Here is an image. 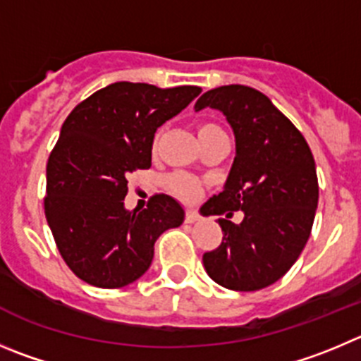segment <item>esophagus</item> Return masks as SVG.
<instances>
[{
    "label": "esophagus",
    "instance_id": "34e87169",
    "mask_svg": "<svg viewBox=\"0 0 361 361\" xmlns=\"http://www.w3.org/2000/svg\"><path fill=\"white\" fill-rule=\"evenodd\" d=\"M200 221V214L196 210H188L187 215H185V222L192 224V222H197Z\"/></svg>",
    "mask_w": 361,
    "mask_h": 361
}]
</instances>
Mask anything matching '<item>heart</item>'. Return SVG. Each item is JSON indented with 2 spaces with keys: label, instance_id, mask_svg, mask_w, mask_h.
Masks as SVG:
<instances>
[{
  "label": "heart",
  "instance_id": "obj_1",
  "mask_svg": "<svg viewBox=\"0 0 361 361\" xmlns=\"http://www.w3.org/2000/svg\"><path fill=\"white\" fill-rule=\"evenodd\" d=\"M221 133H224V131H222L221 128L214 123H203V124H200V128H197L200 140L210 139V137H214V135H221ZM157 140H158V137H157ZM157 140H154V146H157ZM169 187H171V190H173L174 194L180 197V200H185V201L194 200V197H196L201 190L200 183H197L194 178H190L188 174H183V173L173 174V176L169 178Z\"/></svg>",
  "mask_w": 361,
  "mask_h": 361
}]
</instances>
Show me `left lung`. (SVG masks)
Returning <instances> with one entry per match:
<instances>
[{"instance_id":"obj_1","label":"left lung","mask_w":361,"mask_h":361,"mask_svg":"<svg viewBox=\"0 0 361 361\" xmlns=\"http://www.w3.org/2000/svg\"><path fill=\"white\" fill-rule=\"evenodd\" d=\"M224 114L235 135V160L222 192L203 204L221 215V245L204 252L208 276L221 287L260 290L278 281L306 245L319 203L315 160L301 131L260 90L224 85L204 92L194 110ZM245 212L240 225L229 221Z\"/></svg>"}]
</instances>
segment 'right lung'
I'll return each mask as SVG.
<instances>
[{"label": "right lung", "mask_w": 361, "mask_h": 361, "mask_svg": "<svg viewBox=\"0 0 361 361\" xmlns=\"http://www.w3.org/2000/svg\"><path fill=\"white\" fill-rule=\"evenodd\" d=\"M201 87L158 89L117 82L67 116L46 167L44 212L63 262L89 285L126 287L149 269L154 242L185 221L174 197L157 194L128 210V176L151 167L154 131L187 109Z\"/></svg>", "instance_id": "add662e5"}]
</instances>
